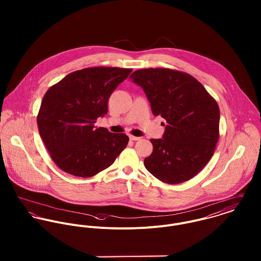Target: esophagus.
Returning a JSON list of instances; mask_svg holds the SVG:
<instances>
[{"label":"esophagus","mask_w":261,"mask_h":261,"mask_svg":"<svg viewBox=\"0 0 261 261\" xmlns=\"http://www.w3.org/2000/svg\"><path fill=\"white\" fill-rule=\"evenodd\" d=\"M129 140H130V141H134V142H136V141H139V140H141V138H139V137H134V136H129Z\"/></svg>","instance_id":"obj_1"}]
</instances>
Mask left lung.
Listing matches in <instances>:
<instances>
[{
    "label": "left lung",
    "instance_id": "obj_1",
    "mask_svg": "<svg viewBox=\"0 0 261 261\" xmlns=\"http://www.w3.org/2000/svg\"><path fill=\"white\" fill-rule=\"evenodd\" d=\"M145 91L153 115L166 119L162 139L150 140L145 159L149 173L167 184L195 177L212 158L219 139L216 100L193 76L168 68H148L130 75Z\"/></svg>",
    "mask_w": 261,
    "mask_h": 261
}]
</instances>
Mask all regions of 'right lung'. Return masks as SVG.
<instances>
[{
  "label": "right lung",
  "mask_w": 261,
  "mask_h": 261,
  "mask_svg": "<svg viewBox=\"0 0 261 261\" xmlns=\"http://www.w3.org/2000/svg\"><path fill=\"white\" fill-rule=\"evenodd\" d=\"M133 69L90 67L66 75L45 93L37 124L54 163L76 177H92L112 166L128 143L124 134L96 127L113 90Z\"/></svg>",
  "instance_id": "add662e5"
}]
</instances>
